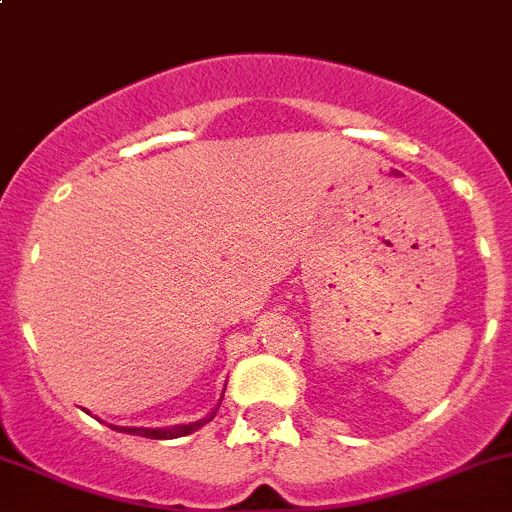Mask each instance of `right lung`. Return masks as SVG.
I'll return each instance as SVG.
<instances>
[{
  "label": "right lung",
  "instance_id": "obj_1",
  "mask_svg": "<svg viewBox=\"0 0 512 512\" xmlns=\"http://www.w3.org/2000/svg\"><path fill=\"white\" fill-rule=\"evenodd\" d=\"M225 394V391H223ZM223 401V399H220ZM220 404L215 406L213 414L200 418V421L193 423H178V426H168V428H133V426H111L113 431H123V433H131V436H143V438H156V441H168V438H180V436H188V433L198 431L200 426H205L208 421H213L215 414H218Z\"/></svg>",
  "mask_w": 512,
  "mask_h": 512
}]
</instances>
